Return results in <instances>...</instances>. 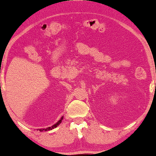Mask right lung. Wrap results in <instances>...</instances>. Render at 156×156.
Listing matches in <instances>:
<instances>
[{
    "label": "right lung",
    "instance_id": "right-lung-1",
    "mask_svg": "<svg viewBox=\"0 0 156 156\" xmlns=\"http://www.w3.org/2000/svg\"><path fill=\"white\" fill-rule=\"evenodd\" d=\"M62 119H63V117H62V118H61L60 120H58V122L56 123V124H54V125H52L51 127H46V129H39V131H43V130H45V131H47V130H52V129L55 128V127H57L58 125H59L61 122H62Z\"/></svg>",
    "mask_w": 156,
    "mask_h": 156
}]
</instances>
